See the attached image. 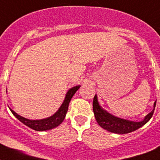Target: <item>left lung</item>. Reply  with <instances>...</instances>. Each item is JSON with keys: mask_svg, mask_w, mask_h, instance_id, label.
<instances>
[{"mask_svg": "<svg viewBox=\"0 0 160 160\" xmlns=\"http://www.w3.org/2000/svg\"><path fill=\"white\" fill-rule=\"evenodd\" d=\"M155 105H156V101L154 103L153 110L148 115H146L142 121L135 122V121H130L128 119L118 118L107 112L99 105V103L98 102L97 95L95 94L93 100V111H94L96 121L101 128L110 132L124 135V134L136 131L137 129L145 125L152 118L154 111H155Z\"/></svg>", "mask_w": 160, "mask_h": 160, "instance_id": "left-lung-1", "label": "left lung"}]
</instances>
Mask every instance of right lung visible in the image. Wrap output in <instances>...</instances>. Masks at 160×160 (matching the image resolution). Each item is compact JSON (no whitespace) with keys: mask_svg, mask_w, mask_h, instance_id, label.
Here are the masks:
<instances>
[{"mask_svg":"<svg viewBox=\"0 0 160 160\" xmlns=\"http://www.w3.org/2000/svg\"><path fill=\"white\" fill-rule=\"evenodd\" d=\"M79 88H80V86H76V87H72L71 89L68 90V92L66 94V97H65L64 101H63L62 104L60 107V108L52 116L48 117L46 118L38 120L28 119V118H25L24 117L19 115V114H18L15 111H12V109L9 108V110H10L11 112L12 113L14 116L16 117L19 121H21L22 123H24L25 125L29 127L31 129L38 131H48V130H51L53 128H55L56 127H58V126H59L63 122V120H64L65 117H66V113H67L69 103H70L73 94H75L76 91Z\"/></svg>","mask_w":160,"mask_h":160,"instance_id":"add662e5","label":"right lung"}]
</instances>
